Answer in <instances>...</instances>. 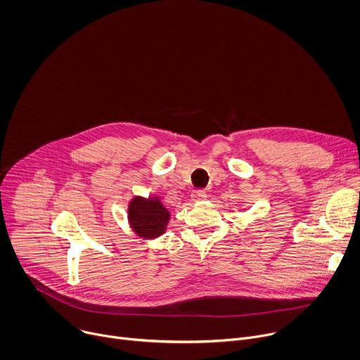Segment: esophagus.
Returning <instances> with one entry per match:
<instances>
[{"label":"esophagus","instance_id":"1","mask_svg":"<svg viewBox=\"0 0 360 360\" xmlns=\"http://www.w3.org/2000/svg\"><path fill=\"white\" fill-rule=\"evenodd\" d=\"M205 198H207V193H205V191H202V189L193 191V192L191 193L192 202H200V200H203Z\"/></svg>","mask_w":360,"mask_h":360}]
</instances>
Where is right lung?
Listing matches in <instances>:
<instances>
[{"mask_svg":"<svg viewBox=\"0 0 360 360\" xmlns=\"http://www.w3.org/2000/svg\"><path fill=\"white\" fill-rule=\"evenodd\" d=\"M171 218L160 198L135 196L128 207V219L134 232L145 239L158 238L167 229Z\"/></svg>","mask_w":360,"mask_h":360,"instance_id":"add662e5","label":"right lung"}]
</instances>
